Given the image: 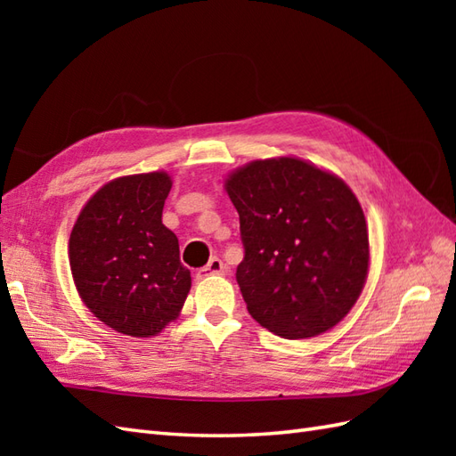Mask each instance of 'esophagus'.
<instances>
[{
    "instance_id": "1",
    "label": "esophagus",
    "mask_w": 456,
    "mask_h": 456,
    "mask_svg": "<svg viewBox=\"0 0 456 456\" xmlns=\"http://www.w3.org/2000/svg\"><path fill=\"white\" fill-rule=\"evenodd\" d=\"M219 276V274H225V265H223V260L221 258H217V256H213V258H209V263L203 266V268H200L198 270V276L200 278H206V276Z\"/></svg>"
}]
</instances>
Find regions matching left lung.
<instances>
[{
  "label": "left lung",
  "instance_id": "8db88e82",
  "mask_svg": "<svg viewBox=\"0 0 456 456\" xmlns=\"http://www.w3.org/2000/svg\"><path fill=\"white\" fill-rule=\"evenodd\" d=\"M225 190L245 247L237 284L255 322L284 338L335 327L356 304L370 265L353 190L296 157L248 162L229 174Z\"/></svg>",
  "mask_w": 456,
  "mask_h": 456
}]
</instances>
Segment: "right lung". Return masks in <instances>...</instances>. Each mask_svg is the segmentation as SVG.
Masks as SVG:
<instances>
[{
	"mask_svg": "<svg viewBox=\"0 0 456 456\" xmlns=\"http://www.w3.org/2000/svg\"><path fill=\"white\" fill-rule=\"evenodd\" d=\"M172 180L133 174L105 183L76 219L68 258L90 312L118 333L154 337L180 315L191 276L162 223Z\"/></svg>",
	"mask_w": 456,
	"mask_h": 456,
	"instance_id": "obj_1",
	"label": "right lung"
}]
</instances>
